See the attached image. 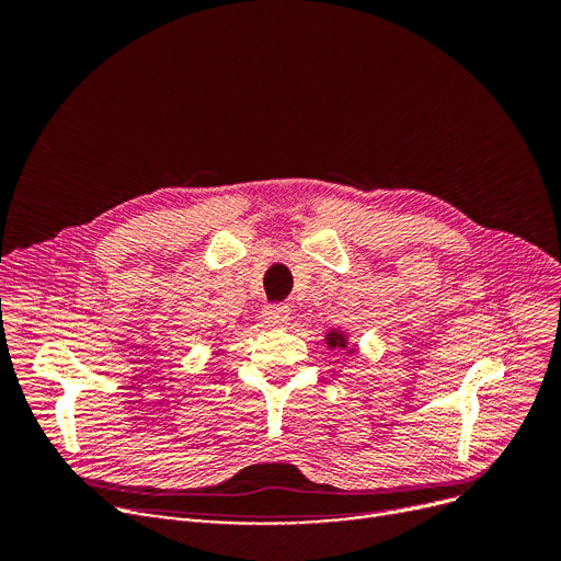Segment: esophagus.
Wrapping results in <instances>:
<instances>
[{
	"mask_svg": "<svg viewBox=\"0 0 561 561\" xmlns=\"http://www.w3.org/2000/svg\"><path fill=\"white\" fill-rule=\"evenodd\" d=\"M288 319H290V309H288L286 305H267V307L263 309V321H265L267 325H273V328L286 325Z\"/></svg>",
	"mask_w": 561,
	"mask_h": 561,
	"instance_id": "1",
	"label": "esophagus"
}]
</instances>
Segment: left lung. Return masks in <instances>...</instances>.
I'll use <instances>...</instances> for the list:
<instances>
[{
    "mask_svg": "<svg viewBox=\"0 0 561 561\" xmlns=\"http://www.w3.org/2000/svg\"><path fill=\"white\" fill-rule=\"evenodd\" d=\"M325 341H328L330 348H346V344H348L346 336L341 334V332H330V334L325 336Z\"/></svg>",
    "mask_w": 561,
    "mask_h": 561,
    "instance_id": "obj_1",
    "label": "left lung"
}]
</instances>
